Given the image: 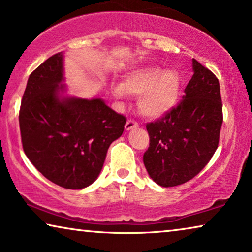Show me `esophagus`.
Returning <instances> with one entry per match:
<instances>
[{"mask_svg":"<svg viewBox=\"0 0 252 252\" xmlns=\"http://www.w3.org/2000/svg\"><path fill=\"white\" fill-rule=\"evenodd\" d=\"M138 127V124L136 122H134V120H127V123L125 124V129L126 130H132L134 128H137Z\"/></svg>","mask_w":252,"mask_h":252,"instance_id":"esophagus-1","label":"esophagus"}]
</instances>
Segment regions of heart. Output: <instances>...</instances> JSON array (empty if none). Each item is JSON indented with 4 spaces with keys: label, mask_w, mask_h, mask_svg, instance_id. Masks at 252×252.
I'll return each instance as SVG.
<instances>
[{
    "label": "heart",
    "mask_w": 252,
    "mask_h": 252,
    "mask_svg": "<svg viewBox=\"0 0 252 252\" xmlns=\"http://www.w3.org/2000/svg\"><path fill=\"white\" fill-rule=\"evenodd\" d=\"M182 90V77L174 69L143 65L123 76L122 83L111 87L116 99L127 94L138 95L137 108L148 118H160L176 107Z\"/></svg>",
    "instance_id": "heart-1"
}]
</instances>
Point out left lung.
Masks as SVG:
<instances>
[{
    "instance_id": "obj_1",
    "label": "left lung",
    "mask_w": 252,
    "mask_h": 252,
    "mask_svg": "<svg viewBox=\"0 0 252 252\" xmlns=\"http://www.w3.org/2000/svg\"><path fill=\"white\" fill-rule=\"evenodd\" d=\"M192 68L193 76L177 108L147 125L150 147L143 162L149 176L163 188L192 180L209 162L220 141V82L195 59Z\"/></svg>"
}]
</instances>
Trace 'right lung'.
Returning a JSON list of instances; mask_svg holds the SVG:
<instances>
[{
  "label": "right lung",
  "instance_id": "1",
  "mask_svg": "<svg viewBox=\"0 0 252 252\" xmlns=\"http://www.w3.org/2000/svg\"><path fill=\"white\" fill-rule=\"evenodd\" d=\"M63 60V52L54 54L29 76L19 112L21 141L43 176L64 189H81L100 175L126 118L100 97L68 95Z\"/></svg>",
  "mask_w": 252,
  "mask_h": 252
}]
</instances>
